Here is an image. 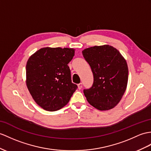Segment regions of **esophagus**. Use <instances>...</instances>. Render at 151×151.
Segmentation results:
<instances>
[{
  "label": "esophagus",
  "instance_id": "34e87169",
  "mask_svg": "<svg viewBox=\"0 0 151 151\" xmlns=\"http://www.w3.org/2000/svg\"><path fill=\"white\" fill-rule=\"evenodd\" d=\"M78 86L79 89L81 90V88H82V87H83V83H79V84H78Z\"/></svg>",
  "mask_w": 151,
  "mask_h": 151
}]
</instances>
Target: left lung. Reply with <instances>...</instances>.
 I'll return each mask as SVG.
<instances>
[{
	"instance_id": "8db88e82",
	"label": "left lung",
	"mask_w": 151,
	"mask_h": 151,
	"mask_svg": "<svg viewBox=\"0 0 151 151\" xmlns=\"http://www.w3.org/2000/svg\"><path fill=\"white\" fill-rule=\"evenodd\" d=\"M93 74V83L84 90L89 104L100 111L113 109L119 103L126 90L128 67L116 48L109 45L93 46L82 51Z\"/></svg>"
}]
</instances>
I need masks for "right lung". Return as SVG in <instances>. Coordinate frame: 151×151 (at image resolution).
Wrapping results in <instances>:
<instances>
[{
	"label": "right lung",
	"mask_w": 151,
	"mask_h": 151,
	"mask_svg": "<svg viewBox=\"0 0 151 151\" xmlns=\"http://www.w3.org/2000/svg\"><path fill=\"white\" fill-rule=\"evenodd\" d=\"M71 48L43 47L28 59L26 85L32 99L46 111L68 104L78 86L72 83L68 64L74 56Z\"/></svg>",
	"instance_id": "1"
}]
</instances>
